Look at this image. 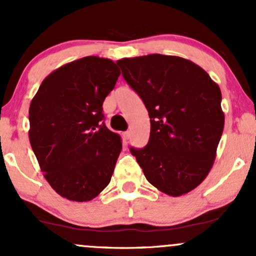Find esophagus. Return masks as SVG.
Here are the masks:
<instances>
[{
    "instance_id": "esophagus-1",
    "label": "esophagus",
    "mask_w": 256,
    "mask_h": 256,
    "mask_svg": "<svg viewBox=\"0 0 256 256\" xmlns=\"http://www.w3.org/2000/svg\"><path fill=\"white\" fill-rule=\"evenodd\" d=\"M130 131H125V132H122V138H124V140H128V138H130Z\"/></svg>"
}]
</instances>
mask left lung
Returning a JSON list of instances; mask_svg holds the SVG:
<instances>
[{
  "label": "left lung",
  "instance_id": "8db88e82",
  "mask_svg": "<svg viewBox=\"0 0 256 256\" xmlns=\"http://www.w3.org/2000/svg\"><path fill=\"white\" fill-rule=\"evenodd\" d=\"M116 64L150 118L148 144L130 149L146 180L173 198L192 192L212 168L224 130L219 85L198 64L172 55Z\"/></svg>",
  "mask_w": 256,
  "mask_h": 256
}]
</instances>
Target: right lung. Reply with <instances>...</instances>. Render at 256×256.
I'll return each instance as SVG.
<instances>
[{
	"label": "right lung",
	"instance_id": "obj_1",
	"mask_svg": "<svg viewBox=\"0 0 256 256\" xmlns=\"http://www.w3.org/2000/svg\"><path fill=\"white\" fill-rule=\"evenodd\" d=\"M119 76L110 58H78L52 72L31 101L32 150L46 182L70 201H90L110 182L122 144L102 122V104Z\"/></svg>",
	"mask_w": 256,
	"mask_h": 256
}]
</instances>
